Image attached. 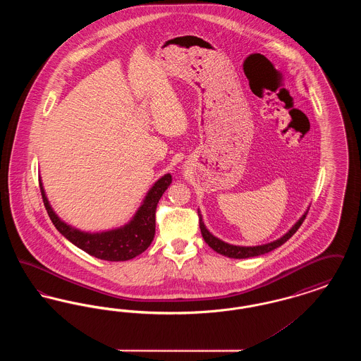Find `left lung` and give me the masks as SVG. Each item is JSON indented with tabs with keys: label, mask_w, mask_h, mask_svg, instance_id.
Returning <instances> with one entry per match:
<instances>
[{
	"label": "left lung",
	"mask_w": 361,
	"mask_h": 361,
	"mask_svg": "<svg viewBox=\"0 0 361 361\" xmlns=\"http://www.w3.org/2000/svg\"><path fill=\"white\" fill-rule=\"evenodd\" d=\"M309 212V208L307 211L300 216V219L296 222V224L292 226L291 228L283 235L280 237L279 240H274V242H269V243H264V245H258V246H237V245H230L224 240L216 238L215 235H212L208 230H207L206 224L203 222V218H202V214L199 211V224H200V230H202V235L206 240V243H208V246L211 249H214L216 253L219 255H224L226 257L230 258H249L256 257V256H261V255H265V253H269L272 250H275L276 247L281 246L284 242L291 238L292 235L296 233V230L300 227V224H303V221L306 219V215Z\"/></svg>",
	"instance_id": "left-lung-1"
}]
</instances>
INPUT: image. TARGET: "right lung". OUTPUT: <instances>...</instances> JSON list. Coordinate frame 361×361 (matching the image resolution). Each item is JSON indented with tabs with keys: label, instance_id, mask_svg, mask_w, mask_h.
<instances>
[{
	"label": "right lung",
	"instance_id": "1",
	"mask_svg": "<svg viewBox=\"0 0 361 361\" xmlns=\"http://www.w3.org/2000/svg\"><path fill=\"white\" fill-rule=\"evenodd\" d=\"M172 183V176H162L143 199L133 219L124 226L102 231L86 233L65 224L52 209L46 196L42 180H39L43 203L56 230L68 240L93 257L105 261H127L143 253L154 240L157 204Z\"/></svg>",
	"mask_w": 361,
	"mask_h": 361
}]
</instances>
